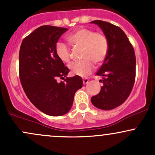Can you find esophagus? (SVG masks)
I'll use <instances>...</instances> for the list:
<instances>
[{
  "instance_id": "1",
  "label": "esophagus",
  "mask_w": 155,
  "mask_h": 155,
  "mask_svg": "<svg viewBox=\"0 0 155 155\" xmlns=\"http://www.w3.org/2000/svg\"><path fill=\"white\" fill-rule=\"evenodd\" d=\"M89 82V79H83V83L84 84H87Z\"/></svg>"
}]
</instances>
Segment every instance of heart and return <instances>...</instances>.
Listing matches in <instances>:
<instances>
[{
  "instance_id": "heart-1",
  "label": "heart",
  "mask_w": 155,
  "mask_h": 155,
  "mask_svg": "<svg viewBox=\"0 0 155 155\" xmlns=\"http://www.w3.org/2000/svg\"><path fill=\"white\" fill-rule=\"evenodd\" d=\"M68 43L74 48H81L80 58L82 60L69 65L71 73L75 76L85 77L93 70V64L101 65L106 60L108 51V41L104 33H95L93 30L80 28L68 35ZM55 54L64 63L71 61V50L65 44L58 42Z\"/></svg>"
}]
</instances>
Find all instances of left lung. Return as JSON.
Wrapping results in <instances>:
<instances>
[{"label": "left lung", "mask_w": 155, "mask_h": 155, "mask_svg": "<svg viewBox=\"0 0 155 155\" xmlns=\"http://www.w3.org/2000/svg\"><path fill=\"white\" fill-rule=\"evenodd\" d=\"M101 28L108 41L106 60L97 72L104 85L100 92L92 96V104L102 110L118 107L127 100L136 78V55L132 44L120 28L101 20L92 21Z\"/></svg>", "instance_id": "obj_1"}]
</instances>
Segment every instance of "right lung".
<instances>
[{
    "label": "right lung",
    "mask_w": 155,
    "mask_h": 155,
    "mask_svg": "<svg viewBox=\"0 0 155 155\" xmlns=\"http://www.w3.org/2000/svg\"><path fill=\"white\" fill-rule=\"evenodd\" d=\"M67 31L41 26L23 39L19 49V74L23 90L32 104L49 116L68 113L76 92L82 87V79L67 77L69 69L55 54L58 39ZM58 77L65 81L58 83Z\"/></svg>",
    "instance_id": "add662e5"
}]
</instances>
